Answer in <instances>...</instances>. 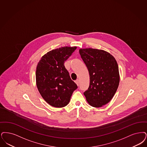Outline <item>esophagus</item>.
Returning <instances> with one entry per match:
<instances>
[{
  "label": "esophagus",
  "instance_id": "34e87169",
  "mask_svg": "<svg viewBox=\"0 0 147 147\" xmlns=\"http://www.w3.org/2000/svg\"><path fill=\"white\" fill-rule=\"evenodd\" d=\"M75 82L76 83L77 86H79V80H76V81Z\"/></svg>",
  "mask_w": 147,
  "mask_h": 147
}]
</instances>
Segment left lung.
<instances>
[{"label": "left lung", "mask_w": 147, "mask_h": 147, "mask_svg": "<svg viewBox=\"0 0 147 147\" xmlns=\"http://www.w3.org/2000/svg\"><path fill=\"white\" fill-rule=\"evenodd\" d=\"M79 53L90 74V85L84 92L90 106L101 107L112 100L120 82L117 62L110 53L92 48L80 49Z\"/></svg>", "instance_id": "8db88e82"}]
</instances>
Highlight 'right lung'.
Here are the masks:
<instances>
[{
  "instance_id": "add662e5",
  "label": "right lung",
  "mask_w": 147,
  "mask_h": 147,
  "mask_svg": "<svg viewBox=\"0 0 147 147\" xmlns=\"http://www.w3.org/2000/svg\"><path fill=\"white\" fill-rule=\"evenodd\" d=\"M76 47H65L50 51L38 62L35 73L36 84L43 99L50 106H67L78 86L65 68V62Z\"/></svg>"
}]
</instances>
